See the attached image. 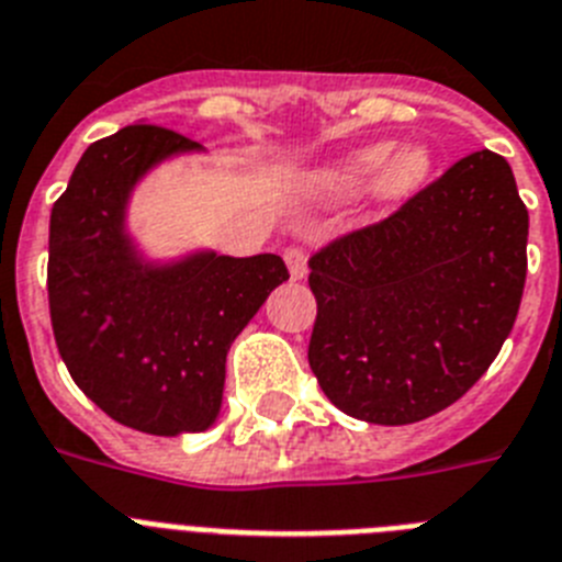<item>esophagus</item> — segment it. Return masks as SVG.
<instances>
[{"label": "esophagus", "mask_w": 562, "mask_h": 562, "mask_svg": "<svg viewBox=\"0 0 562 562\" xmlns=\"http://www.w3.org/2000/svg\"><path fill=\"white\" fill-rule=\"evenodd\" d=\"M282 257H285V266L288 271H291V277H294V280H302L305 271H308V254H305V248L288 246L285 251H282Z\"/></svg>", "instance_id": "1"}]
</instances>
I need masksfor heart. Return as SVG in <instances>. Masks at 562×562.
Returning <instances> with one entry per match:
<instances>
[{"instance_id":"obj_1","label":"heart","mask_w":562,"mask_h":562,"mask_svg":"<svg viewBox=\"0 0 562 562\" xmlns=\"http://www.w3.org/2000/svg\"><path fill=\"white\" fill-rule=\"evenodd\" d=\"M393 144H373L362 153H356L353 158L341 160L339 166L328 169L322 175V183L328 189H359L364 187L373 175L384 170L382 187L390 198H407L416 192L429 175V155L424 149H407V153L396 155L393 161Z\"/></svg>"}]
</instances>
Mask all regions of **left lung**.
Segmentation results:
<instances>
[{
	"mask_svg": "<svg viewBox=\"0 0 562 562\" xmlns=\"http://www.w3.org/2000/svg\"><path fill=\"white\" fill-rule=\"evenodd\" d=\"M526 237L512 166L481 149L379 223L325 243L308 260V362L325 396L387 427L458 402L515 325Z\"/></svg>",
	"mask_w": 562,
	"mask_h": 562,
	"instance_id": "obj_1",
	"label": "left lung"
}]
</instances>
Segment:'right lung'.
<instances>
[{
    "label": "right lung",
    "instance_id": "obj_1",
    "mask_svg": "<svg viewBox=\"0 0 562 562\" xmlns=\"http://www.w3.org/2000/svg\"><path fill=\"white\" fill-rule=\"evenodd\" d=\"M187 149L198 144L166 126H124L87 146L50 214L58 353L87 398L149 436L212 427L232 341L288 280L277 254H194L160 268L138 260L124 234L126 198L149 166Z\"/></svg>",
    "mask_w": 562,
    "mask_h": 562
}]
</instances>
